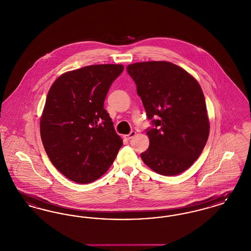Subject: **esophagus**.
<instances>
[{"mask_svg":"<svg viewBox=\"0 0 251 251\" xmlns=\"http://www.w3.org/2000/svg\"><path fill=\"white\" fill-rule=\"evenodd\" d=\"M135 134H136V132L134 131H131L129 134H126V135H124V138L125 139H127V140H130L131 138H132L133 136H135Z\"/></svg>","mask_w":251,"mask_h":251,"instance_id":"esophagus-1","label":"esophagus"}]
</instances>
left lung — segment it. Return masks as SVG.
<instances>
[{"label":"left lung","instance_id":"obj_1","mask_svg":"<svg viewBox=\"0 0 251 251\" xmlns=\"http://www.w3.org/2000/svg\"><path fill=\"white\" fill-rule=\"evenodd\" d=\"M127 72L136 84L148 119L155 126L147 130L150 147L141 159L158 174L182 173L200 157L209 137L201 85L191 74L167 61L134 63Z\"/></svg>","mask_w":251,"mask_h":251}]
</instances>
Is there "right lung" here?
Wrapping results in <instances>:
<instances>
[{
  "label": "right lung",
  "instance_id": "obj_1",
  "mask_svg": "<svg viewBox=\"0 0 251 251\" xmlns=\"http://www.w3.org/2000/svg\"><path fill=\"white\" fill-rule=\"evenodd\" d=\"M122 65L86 66L65 72L49 90L40 136L51 164L68 179L89 183L101 177L122 146L103 108Z\"/></svg>",
  "mask_w": 251,
  "mask_h": 251
}]
</instances>
